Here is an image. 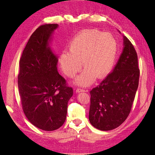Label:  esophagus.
Returning a JSON list of instances; mask_svg holds the SVG:
<instances>
[{"instance_id": "1", "label": "esophagus", "mask_w": 155, "mask_h": 155, "mask_svg": "<svg viewBox=\"0 0 155 155\" xmlns=\"http://www.w3.org/2000/svg\"><path fill=\"white\" fill-rule=\"evenodd\" d=\"M76 92L77 93H81V92H88V90H84V89H81V88H77L76 90Z\"/></svg>"}]
</instances>
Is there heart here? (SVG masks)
<instances>
[{"label": "heart", "mask_w": 155, "mask_h": 155, "mask_svg": "<svg viewBox=\"0 0 155 155\" xmlns=\"http://www.w3.org/2000/svg\"><path fill=\"white\" fill-rule=\"evenodd\" d=\"M69 52L63 51L59 57L61 68L65 74L73 77L82 68L84 71L76 78L82 87L91 84L95 78L101 79L110 71L116 60L118 44L109 33L86 30L78 33L69 44Z\"/></svg>", "instance_id": "1"}]
</instances>
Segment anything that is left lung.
Wrapping results in <instances>:
<instances>
[{
  "label": "left lung",
  "instance_id": "obj_1",
  "mask_svg": "<svg viewBox=\"0 0 155 155\" xmlns=\"http://www.w3.org/2000/svg\"><path fill=\"white\" fill-rule=\"evenodd\" d=\"M124 48L112 72L90 91L89 121L101 130L119 127L129 114L139 86L140 71L133 45L123 36Z\"/></svg>",
  "mask_w": 155,
  "mask_h": 155
}]
</instances>
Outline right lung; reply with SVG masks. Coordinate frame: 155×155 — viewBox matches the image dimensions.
I'll use <instances>...</instances> for the list:
<instances>
[{"label": "right lung", "instance_id": "add662e5", "mask_svg": "<svg viewBox=\"0 0 155 155\" xmlns=\"http://www.w3.org/2000/svg\"><path fill=\"white\" fill-rule=\"evenodd\" d=\"M57 24H46L31 36L19 61L18 86L22 110L40 129L57 130L67 118L72 87L57 71L58 57L49 42Z\"/></svg>", "mask_w": 155, "mask_h": 155}]
</instances>
